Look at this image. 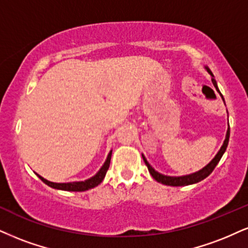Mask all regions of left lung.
I'll list each match as a JSON object with an SVG mask.
<instances>
[{
	"label": "left lung",
	"instance_id": "left-lung-1",
	"mask_svg": "<svg viewBox=\"0 0 248 248\" xmlns=\"http://www.w3.org/2000/svg\"><path fill=\"white\" fill-rule=\"evenodd\" d=\"M207 71L210 76H212V81H213V85L215 86L216 91L218 92L219 94H221V92H219L218 87H217V84H216V80L214 79V75L213 72L210 71L208 68H206ZM222 99H223V95L221 94ZM224 101V99H223ZM229 137H230V127H228V131H227V136H225V140L224 142H223V146L219 149L217 154H216V156L213 158L212 161L209 162L208 164H207L206 167L202 168L201 170L197 171V172L194 173H191V175H186V176H179V177H171V176H166V175H162V173L157 172L156 170L153 168L151 164L148 163L147 160H146V157L142 155V158H143V162H145V164L147 166L148 168V171L149 173H151L153 178H154L156 182L161 183V184H164V185H169V186H186V185H192V184H195V183H199L201 182V180H203L204 178H207L210 173L213 172V170L215 169V167L217 166V163L221 160L223 154H224V152L227 151V147H228V143H229Z\"/></svg>",
	"mask_w": 248,
	"mask_h": 248
}]
</instances>
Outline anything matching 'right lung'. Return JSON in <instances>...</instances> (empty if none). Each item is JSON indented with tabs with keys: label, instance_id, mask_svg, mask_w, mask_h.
Returning a JSON list of instances; mask_svg holds the SVG:
<instances>
[{
	"label": "right lung",
	"instance_id": "1",
	"mask_svg": "<svg viewBox=\"0 0 248 248\" xmlns=\"http://www.w3.org/2000/svg\"><path fill=\"white\" fill-rule=\"evenodd\" d=\"M111 152L108 154V157H107V160L105 162V164H103L102 167H101V169L97 171L96 175L91 177L90 179L87 180H84V182H72V183H53V182H49V180L45 179L44 177H41L40 175H38V177L40 179L42 180V182L45 183V184H47L48 186H50V187L53 188H56V189H63V191H72V192H82V191H87V189L90 188H93L95 187L100 184L101 182H102L103 178L106 177V173L107 171L109 169V164H110V158H111Z\"/></svg>",
	"mask_w": 248,
	"mask_h": 248
}]
</instances>
